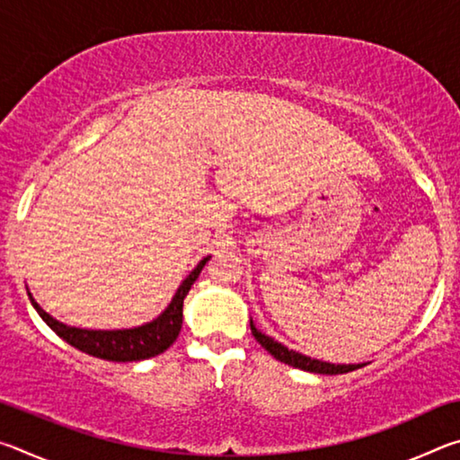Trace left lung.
Instances as JSON below:
<instances>
[{
  "label": "left lung",
  "mask_w": 460,
  "mask_h": 460,
  "mask_svg": "<svg viewBox=\"0 0 460 460\" xmlns=\"http://www.w3.org/2000/svg\"><path fill=\"white\" fill-rule=\"evenodd\" d=\"M249 326H252V332H253L255 341H258L260 345L266 349V351L271 357H276L278 361L290 365V367L310 371V373H323V376H339V373H349V371H355V369L363 367V363L342 365V363H329V361L313 359V357H306V355H302L298 351H292V349H288L286 345H282V342H278L276 339L268 337L266 332H261L258 326L253 324V321H249Z\"/></svg>",
  "instance_id": "left-lung-1"
}]
</instances>
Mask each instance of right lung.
<instances>
[{
  "instance_id": "obj_1",
  "label": "right lung",
  "mask_w": 460,
  "mask_h": 460,
  "mask_svg": "<svg viewBox=\"0 0 460 460\" xmlns=\"http://www.w3.org/2000/svg\"><path fill=\"white\" fill-rule=\"evenodd\" d=\"M211 260V255L202 258L197 268H194L189 276L182 279V284L178 286L176 294L170 300V305L164 308V313H160L154 321L131 326V329H113V331H101V329H79V326H71L57 321L50 316L46 310L38 305L34 296L30 294V302L36 308V313L42 316V321L50 326V329L58 334L62 341H66L68 345H73L79 351L99 357L105 361H144L164 353L166 349L176 341L178 332L182 329V305L184 298L192 284L197 282L199 274L205 268V263Z\"/></svg>"
}]
</instances>
